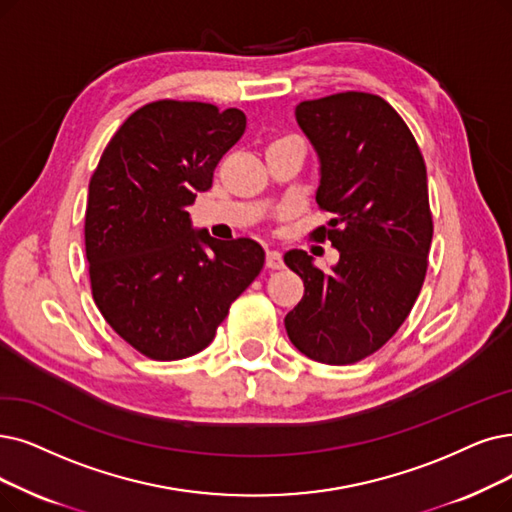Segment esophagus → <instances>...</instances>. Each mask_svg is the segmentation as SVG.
I'll return each mask as SVG.
<instances>
[{
    "label": "esophagus",
    "mask_w": 512,
    "mask_h": 512,
    "mask_svg": "<svg viewBox=\"0 0 512 512\" xmlns=\"http://www.w3.org/2000/svg\"><path fill=\"white\" fill-rule=\"evenodd\" d=\"M267 267L269 269H281L283 267V258L279 250H267Z\"/></svg>",
    "instance_id": "esophagus-1"
}]
</instances>
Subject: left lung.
I'll use <instances>...</instances> for the list:
<instances>
[{"label": "left lung", "mask_w": 512, "mask_h": 512, "mask_svg": "<svg viewBox=\"0 0 512 512\" xmlns=\"http://www.w3.org/2000/svg\"><path fill=\"white\" fill-rule=\"evenodd\" d=\"M296 121L319 157L317 206L334 214L313 237L330 239L340 258L323 273L304 250L285 252L304 281L285 330L309 359L349 365L393 338L422 290L433 241L426 166L410 128L380 96L304 100Z\"/></svg>", "instance_id": "obj_1"}]
</instances>
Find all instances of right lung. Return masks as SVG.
<instances>
[{
    "label": "right lung",
    "mask_w": 512,
    "mask_h": 512,
    "mask_svg": "<svg viewBox=\"0 0 512 512\" xmlns=\"http://www.w3.org/2000/svg\"><path fill=\"white\" fill-rule=\"evenodd\" d=\"M243 132L239 109L157 100L121 124L90 178L86 256L94 302L151 359L206 349L233 300L262 271L264 250L254 239H214L189 214Z\"/></svg>",
    "instance_id": "right-lung-1"
}]
</instances>
